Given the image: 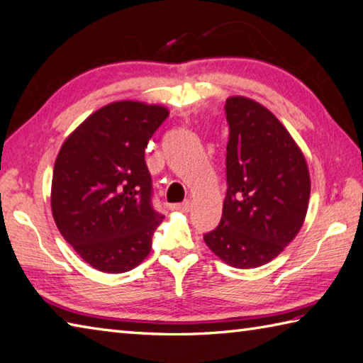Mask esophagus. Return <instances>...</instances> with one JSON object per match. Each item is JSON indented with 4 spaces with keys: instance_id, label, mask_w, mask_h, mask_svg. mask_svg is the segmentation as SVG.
Returning a JSON list of instances; mask_svg holds the SVG:
<instances>
[{
    "instance_id": "esophagus-1",
    "label": "esophagus",
    "mask_w": 363,
    "mask_h": 363,
    "mask_svg": "<svg viewBox=\"0 0 363 363\" xmlns=\"http://www.w3.org/2000/svg\"><path fill=\"white\" fill-rule=\"evenodd\" d=\"M170 210H179V211H189L191 210V202L189 201H184L180 203H172L169 205Z\"/></svg>"
}]
</instances>
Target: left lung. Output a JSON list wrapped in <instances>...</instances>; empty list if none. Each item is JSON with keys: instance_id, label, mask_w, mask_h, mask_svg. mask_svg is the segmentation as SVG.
Masks as SVG:
<instances>
[{"instance_id": "left-lung-1", "label": "left lung", "mask_w": 363, "mask_h": 363, "mask_svg": "<svg viewBox=\"0 0 363 363\" xmlns=\"http://www.w3.org/2000/svg\"><path fill=\"white\" fill-rule=\"evenodd\" d=\"M223 216L203 240L237 269L275 259L297 235L310 201V174L302 152L269 108L234 96L225 101Z\"/></svg>"}]
</instances>
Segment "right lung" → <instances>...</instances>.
Masks as SVG:
<instances>
[{
  "mask_svg": "<svg viewBox=\"0 0 363 363\" xmlns=\"http://www.w3.org/2000/svg\"><path fill=\"white\" fill-rule=\"evenodd\" d=\"M169 111L118 101L90 115L61 147L52 213L65 240L96 270H133L152 250L162 215L153 207L145 147Z\"/></svg>",
  "mask_w": 363,
  "mask_h": 363,
  "instance_id": "1",
  "label": "right lung"
}]
</instances>
